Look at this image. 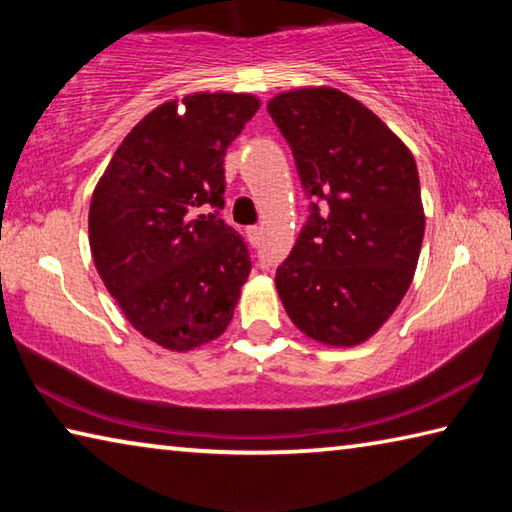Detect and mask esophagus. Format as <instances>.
Masks as SVG:
<instances>
[{"label":"esophagus","mask_w":512,"mask_h":512,"mask_svg":"<svg viewBox=\"0 0 512 512\" xmlns=\"http://www.w3.org/2000/svg\"><path fill=\"white\" fill-rule=\"evenodd\" d=\"M246 235H248L250 246H259V241H262V228H259V225H250Z\"/></svg>","instance_id":"obj_1"}]
</instances>
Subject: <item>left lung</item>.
<instances>
[{
  "label": "left lung",
  "mask_w": 512,
  "mask_h": 512,
  "mask_svg": "<svg viewBox=\"0 0 512 512\" xmlns=\"http://www.w3.org/2000/svg\"><path fill=\"white\" fill-rule=\"evenodd\" d=\"M268 115L309 198V219L277 266V293L309 339L363 343L418 266L424 210L413 155L375 112L334 88L277 94Z\"/></svg>",
  "instance_id": "obj_1"
}]
</instances>
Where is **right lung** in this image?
Instances as JSON below:
<instances>
[{
  "label": "right lung",
  "instance_id": "1",
  "mask_svg": "<svg viewBox=\"0 0 512 512\" xmlns=\"http://www.w3.org/2000/svg\"><path fill=\"white\" fill-rule=\"evenodd\" d=\"M250 94L198 92L149 112L112 155L90 203L94 266L137 332L187 352L230 325L250 273L239 232L221 219L232 140ZM203 206L207 215H198Z\"/></svg>",
  "mask_w": 512,
  "mask_h": 512
}]
</instances>
